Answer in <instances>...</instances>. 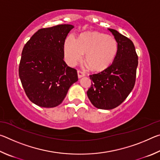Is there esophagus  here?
<instances>
[{
  "label": "esophagus",
  "instance_id": "1",
  "mask_svg": "<svg viewBox=\"0 0 160 160\" xmlns=\"http://www.w3.org/2000/svg\"><path fill=\"white\" fill-rule=\"evenodd\" d=\"M78 78H82V77L85 76V74L83 72L80 71V70H78Z\"/></svg>",
  "mask_w": 160,
  "mask_h": 160
}]
</instances>
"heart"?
Returning a JSON list of instances; mask_svg holds the SVG:
<instances>
[{
  "instance_id": "obj_1",
  "label": "heart",
  "mask_w": 160,
  "mask_h": 160,
  "mask_svg": "<svg viewBox=\"0 0 160 160\" xmlns=\"http://www.w3.org/2000/svg\"><path fill=\"white\" fill-rule=\"evenodd\" d=\"M118 51V42L113 37L97 32H88L80 35L78 40L70 35L64 45L68 63L74 66L86 53L85 63L92 70L99 72L107 69L114 61Z\"/></svg>"
}]
</instances>
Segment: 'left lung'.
Segmentation results:
<instances>
[{
    "label": "left lung",
    "mask_w": 160,
    "mask_h": 160,
    "mask_svg": "<svg viewBox=\"0 0 160 160\" xmlns=\"http://www.w3.org/2000/svg\"><path fill=\"white\" fill-rule=\"evenodd\" d=\"M118 42V51L107 69L90 76L92 80L87 92L94 107L109 110L119 106L134 88L138 58L131 39L113 29H109Z\"/></svg>",
    "instance_id": "obj_1"
}]
</instances>
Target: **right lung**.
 <instances>
[{
  "label": "right lung",
  "mask_w": 160,
  "mask_h": 160,
  "mask_svg": "<svg viewBox=\"0 0 160 160\" xmlns=\"http://www.w3.org/2000/svg\"><path fill=\"white\" fill-rule=\"evenodd\" d=\"M72 28L59 25L40 29L23 48L19 76L27 96L37 106L57 107L78 80L77 70L63 61L65 40Z\"/></svg>",
  "instance_id": "right-lung-1"
}]
</instances>
